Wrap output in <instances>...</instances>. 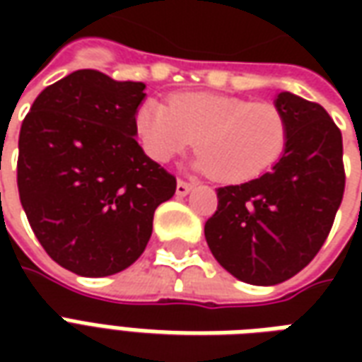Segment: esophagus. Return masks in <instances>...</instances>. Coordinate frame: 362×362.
<instances>
[{"mask_svg":"<svg viewBox=\"0 0 362 362\" xmlns=\"http://www.w3.org/2000/svg\"><path fill=\"white\" fill-rule=\"evenodd\" d=\"M189 189H192V184H188V182L184 180H178L176 182V196H186Z\"/></svg>","mask_w":362,"mask_h":362,"instance_id":"1","label":"esophagus"}]
</instances>
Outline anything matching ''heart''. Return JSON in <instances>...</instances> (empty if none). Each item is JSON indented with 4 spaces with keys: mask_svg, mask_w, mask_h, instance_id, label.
<instances>
[{
    "mask_svg": "<svg viewBox=\"0 0 362 362\" xmlns=\"http://www.w3.org/2000/svg\"><path fill=\"white\" fill-rule=\"evenodd\" d=\"M143 149L166 163L194 145V166L221 182L256 178L281 157L287 145V118L272 103L211 93H182L166 106L149 100L135 114Z\"/></svg>",
    "mask_w": 362,
    "mask_h": 362,
    "instance_id": "b5f03b06",
    "label": "heart"
}]
</instances>
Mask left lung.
Instances as JSON below:
<instances>
[{
  "instance_id": "8db88e82",
  "label": "left lung",
  "mask_w": 362,
  "mask_h": 362,
  "mask_svg": "<svg viewBox=\"0 0 362 362\" xmlns=\"http://www.w3.org/2000/svg\"><path fill=\"white\" fill-rule=\"evenodd\" d=\"M287 145L269 173L217 188L205 223L209 250L236 279L277 285L304 269L334 225L345 189L339 127L318 103L279 93Z\"/></svg>"
}]
</instances>
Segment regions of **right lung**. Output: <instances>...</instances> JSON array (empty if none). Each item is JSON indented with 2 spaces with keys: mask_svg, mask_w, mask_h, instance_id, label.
<instances>
[{
  "mask_svg": "<svg viewBox=\"0 0 362 362\" xmlns=\"http://www.w3.org/2000/svg\"><path fill=\"white\" fill-rule=\"evenodd\" d=\"M145 85L79 69L36 96L19 134L17 186L56 264L106 277L134 264L176 178L135 141Z\"/></svg>",
  "mask_w": 362,
  "mask_h": 362,
  "instance_id": "right-lung-1",
  "label": "right lung"
}]
</instances>
